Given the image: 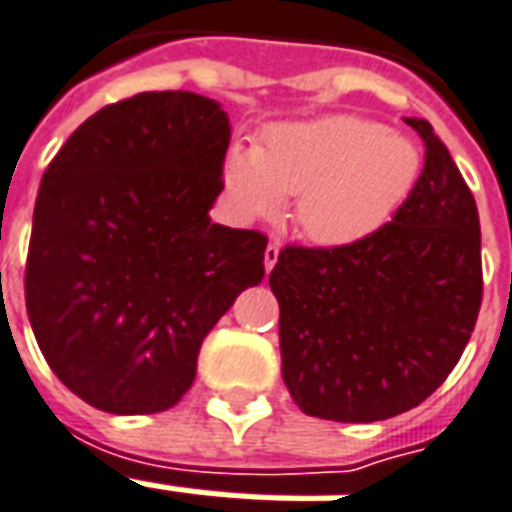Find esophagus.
Instances as JSON below:
<instances>
[{
	"instance_id": "esophagus-1",
	"label": "esophagus",
	"mask_w": 512,
	"mask_h": 512,
	"mask_svg": "<svg viewBox=\"0 0 512 512\" xmlns=\"http://www.w3.org/2000/svg\"><path fill=\"white\" fill-rule=\"evenodd\" d=\"M276 260H279V244H268V247H265V257H263L265 271H273Z\"/></svg>"
}]
</instances>
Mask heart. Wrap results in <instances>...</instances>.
<instances>
[{"instance_id": "b5f03b06", "label": "heart", "mask_w": 512, "mask_h": 512, "mask_svg": "<svg viewBox=\"0 0 512 512\" xmlns=\"http://www.w3.org/2000/svg\"><path fill=\"white\" fill-rule=\"evenodd\" d=\"M419 150L403 134L354 115L273 126L263 144H233L222 163L230 214L255 222L298 198L300 233L343 247L376 233L419 177Z\"/></svg>"}]
</instances>
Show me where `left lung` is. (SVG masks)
I'll list each match as a JSON object with an SVG mask.
<instances>
[{
    "mask_svg": "<svg viewBox=\"0 0 512 512\" xmlns=\"http://www.w3.org/2000/svg\"><path fill=\"white\" fill-rule=\"evenodd\" d=\"M424 171L384 228L333 249L287 247L279 300L282 376L308 416L392 419L424 403L473 335L483 295L478 206L421 117Z\"/></svg>",
    "mask_w": 512,
    "mask_h": 512,
    "instance_id": "left-lung-1",
    "label": "left lung"
}]
</instances>
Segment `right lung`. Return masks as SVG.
I'll list each match as a JSON object with an SVG mask.
<instances>
[{
  "mask_svg": "<svg viewBox=\"0 0 512 512\" xmlns=\"http://www.w3.org/2000/svg\"><path fill=\"white\" fill-rule=\"evenodd\" d=\"M228 144L220 101L139 93L88 117L42 177L26 311L50 370L99 411L179 403L209 330L263 282V233L209 217Z\"/></svg>",
  "mask_w": 512,
  "mask_h": 512,
  "instance_id": "obj_1",
  "label": "right lung"
}]
</instances>
